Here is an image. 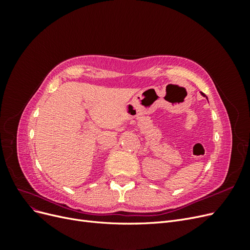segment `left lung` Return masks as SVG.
I'll use <instances>...</instances> for the list:
<instances>
[{
	"mask_svg": "<svg viewBox=\"0 0 250 250\" xmlns=\"http://www.w3.org/2000/svg\"><path fill=\"white\" fill-rule=\"evenodd\" d=\"M200 94H201V95H202V96H203V97H206V98H207V99H208V97H207V96H206V95H204V94H203V93H201V92H200Z\"/></svg>",
	"mask_w": 250,
	"mask_h": 250,
	"instance_id": "obj_1",
	"label": "left lung"
}]
</instances>
